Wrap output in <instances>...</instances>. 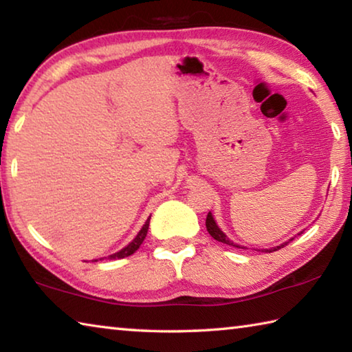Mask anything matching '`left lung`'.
<instances>
[{"mask_svg": "<svg viewBox=\"0 0 352 352\" xmlns=\"http://www.w3.org/2000/svg\"><path fill=\"white\" fill-rule=\"evenodd\" d=\"M206 230H208V233H210L216 241L222 242V243H226V245L236 247V248H243V247H241V245H237V243L231 242V241L228 239V237H226V236L222 233V231H220V228L216 225V222H214V217L211 216V212H208V216H206ZM287 243H289V242H285V243H283V245H278V247H273V248H269V250H264V252H265V253L276 252V250L283 248L284 245H287Z\"/></svg>", "mask_w": 352, "mask_h": 352, "instance_id": "left-lung-1", "label": "left lung"}]
</instances>
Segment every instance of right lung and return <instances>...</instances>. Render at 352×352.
<instances>
[{
    "mask_svg": "<svg viewBox=\"0 0 352 352\" xmlns=\"http://www.w3.org/2000/svg\"><path fill=\"white\" fill-rule=\"evenodd\" d=\"M148 222H151V217H148V219L146 220V223L142 225L141 231H140L138 234H136L135 239H133L132 242H130L126 248H122L121 252H118V253H115V254H110L109 259H122V258H127V256H130V254H133V253L136 252V250L140 248L142 241H144V237H146V234H147V230H148ZM94 261H98V259H94ZM94 261H93V262H94Z\"/></svg>",
    "mask_w": 352,
    "mask_h": 352,
    "instance_id": "right-lung-1",
    "label": "right lung"
}]
</instances>
